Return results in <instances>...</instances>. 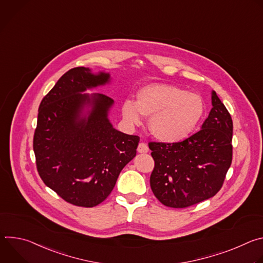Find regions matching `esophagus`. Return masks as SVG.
<instances>
[{
	"label": "esophagus",
	"instance_id": "obj_1",
	"mask_svg": "<svg viewBox=\"0 0 263 263\" xmlns=\"http://www.w3.org/2000/svg\"><path fill=\"white\" fill-rule=\"evenodd\" d=\"M137 152L140 154H144L148 152V146L144 142H140L137 146Z\"/></svg>",
	"mask_w": 263,
	"mask_h": 263
}]
</instances>
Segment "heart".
Wrapping results in <instances>:
<instances>
[{"mask_svg":"<svg viewBox=\"0 0 263 263\" xmlns=\"http://www.w3.org/2000/svg\"><path fill=\"white\" fill-rule=\"evenodd\" d=\"M122 112L131 125H139L142 116L149 118V132L157 140L176 143L195 131L204 115V103L199 95L176 85L152 83L138 91L136 103L126 100Z\"/></svg>","mask_w":263,"mask_h":263,"instance_id":"1","label":"heart"}]
</instances>
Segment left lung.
<instances>
[{"label": "left lung", "instance_id": "8db88e82", "mask_svg": "<svg viewBox=\"0 0 263 263\" xmlns=\"http://www.w3.org/2000/svg\"><path fill=\"white\" fill-rule=\"evenodd\" d=\"M201 130L176 143L149 142L155 167L149 184L165 206L185 208L215 196L232 162L233 123L214 90Z\"/></svg>", "mask_w": 263, "mask_h": 263}]
</instances>
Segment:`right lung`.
<instances>
[{
  "label": "right lung",
  "mask_w": 263,
  "mask_h": 263,
  "mask_svg": "<svg viewBox=\"0 0 263 263\" xmlns=\"http://www.w3.org/2000/svg\"><path fill=\"white\" fill-rule=\"evenodd\" d=\"M110 81L109 72L71 68L40 105L33 139L37 171L48 187L72 205L102 203L136 156L139 137L117 130L108 118L115 101L85 93Z\"/></svg>",
  "instance_id": "obj_1"
}]
</instances>
